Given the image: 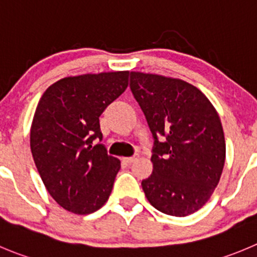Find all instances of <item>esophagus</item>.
Segmentation results:
<instances>
[{
    "mask_svg": "<svg viewBox=\"0 0 257 257\" xmlns=\"http://www.w3.org/2000/svg\"><path fill=\"white\" fill-rule=\"evenodd\" d=\"M139 159V154H135V155L134 156H130V158H124L123 160L126 161L127 164H131V163H134V161H136Z\"/></svg>",
    "mask_w": 257,
    "mask_h": 257,
    "instance_id": "34e87169",
    "label": "esophagus"
}]
</instances>
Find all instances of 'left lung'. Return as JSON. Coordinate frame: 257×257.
<instances>
[{"mask_svg": "<svg viewBox=\"0 0 257 257\" xmlns=\"http://www.w3.org/2000/svg\"><path fill=\"white\" fill-rule=\"evenodd\" d=\"M130 88L154 138L153 174L141 182L153 207L185 217L208 202L226 159L223 128L213 104L177 78L131 72Z\"/></svg>", "mask_w": 257, "mask_h": 257, "instance_id": "1", "label": "left lung"}]
</instances>
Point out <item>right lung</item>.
Segmentation results:
<instances>
[{
	"instance_id": "right-lung-1",
	"label": "right lung",
	"mask_w": 257,
	"mask_h": 257,
	"mask_svg": "<svg viewBox=\"0 0 257 257\" xmlns=\"http://www.w3.org/2000/svg\"><path fill=\"white\" fill-rule=\"evenodd\" d=\"M128 73L67 77L51 84L36 107L30 148L53 199L75 214L101 208L112 192L121 161L102 144L99 116L128 85Z\"/></svg>"
}]
</instances>
